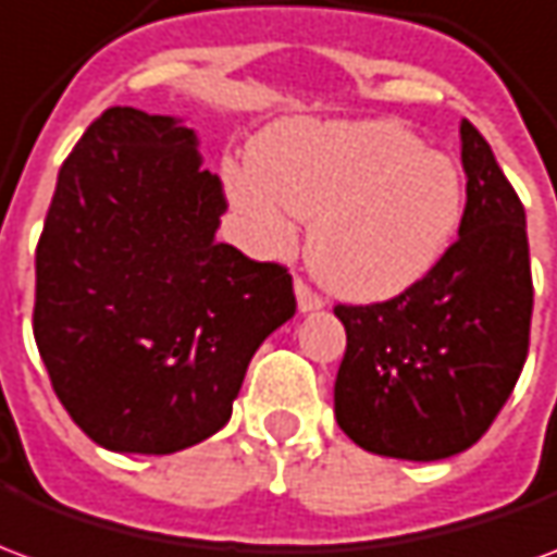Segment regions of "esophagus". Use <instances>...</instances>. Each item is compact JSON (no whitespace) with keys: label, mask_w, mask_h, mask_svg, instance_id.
<instances>
[{"label":"esophagus","mask_w":557,"mask_h":557,"mask_svg":"<svg viewBox=\"0 0 557 557\" xmlns=\"http://www.w3.org/2000/svg\"><path fill=\"white\" fill-rule=\"evenodd\" d=\"M295 298H298V310H301V313H313V310H322V307H325V301H322L304 280H295Z\"/></svg>","instance_id":"1"}]
</instances>
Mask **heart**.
Instances as JSON below:
<instances>
[{"mask_svg": "<svg viewBox=\"0 0 557 557\" xmlns=\"http://www.w3.org/2000/svg\"><path fill=\"white\" fill-rule=\"evenodd\" d=\"M232 206L256 244L286 250L313 220L315 277L355 301H385L450 250L466 182L454 160L394 122H295L271 131L250 163L226 166Z\"/></svg>", "mask_w": 557, "mask_h": 557, "instance_id": "b5f03b06", "label": "heart"}]
</instances>
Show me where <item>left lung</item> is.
I'll return each mask as SVG.
<instances>
[{"instance_id":"8db88e82","label":"left lung","mask_w":557,"mask_h":557,"mask_svg":"<svg viewBox=\"0 0 557 557\" xmlns=\"http://www.w3.org/2000/svg\"><path fill=\"white\" fill-rule=\"evenodd\" d=\"M459 139L466 211L442 262L391 301L334 307L346 327L334 414L370 454L411 462L462 454L525 367L534 307L525 208L466 119Z\"/></svg>"}]
</instances>
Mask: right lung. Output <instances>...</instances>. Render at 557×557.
Here are the masks:
<instances>
[{"mask_svg":"<svg viewBox=\"0 0 557 557\" xmlns=\"http://www.w3.org/2000/svg\"><path fill=\"white\" fill-rule=\"evenodd\" d=\"M226 211L175 115L110 107L59 170L35 250V343L55 397L115 454L226 426L256 349L295 315L286 268L214 232Z\"/></svg>","mask_w":557,"mask_h":557,"instance_id":"obj_1","label":"right lung"}]
</instances>
